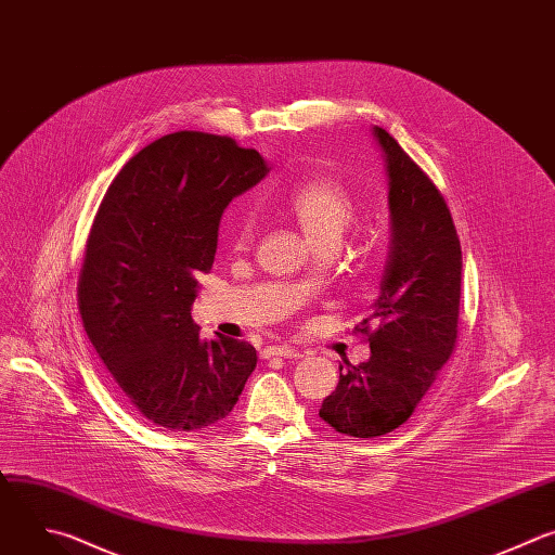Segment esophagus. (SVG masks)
Instances as JSON below:
<instances>
[{
    "label": "esophagus",
    "instance_id": "obj_1",
    "mask_svg": "<svg viewBox=\"0 0 555 555\" xmlns=\"http://www.w3.org/2000/svg\"><path fill=\"white\" fill-rule=\"evenodd\" d=\"M262 357L264 359H271V357H284V359H299V350L295 348H288V346H269L262 350Z\"/></svg>",
    "mask_w": 555,
    "mask_h": 555
}]
</instances>
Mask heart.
<instances>
[{
	"label": "heart",
	"mask_w": 555,
	"mask_h": 555,
	"mask_svg": "<svg viewBox=\"0 0 555 555\" xmlns=\"http://www.w3.org/2000/svg\"><path fill=\"white\" fill-rule=\"evenodd\" d=\"M286 207L312 245L339 243L357 218V203L344 181L330 175H314L291 188ZM256 232L254 211H241L234 223V243L245 247Z\"/></svg>",
	"instance_id": "obj_1"
}]
</instances>
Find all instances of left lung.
<instances>
[{
    "mask_svg": "<svg viewBox=\"0 0 555 555\" xmlns=\"http://www.w3.org/2000/svg\"><path fill=\"white\" fill-rule=\"evenodd\" d=\"M374 135L389 177L391 247L380 297L354 327L372 357L346 361L319 409L325 424L363 439L411 417L457 346L462 299V247L444 196L385 129Z\"/></svg>",
    "mask_w": 555,
    "mask_h": 555,
    "instance_id": "8db88e82",
    "label": "left lung"
}]
</instances>
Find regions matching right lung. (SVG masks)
<instances>
[{
    "instance_id": "obj_1",
    "label": "right lung",
    "mask_w": 555,
    "mask_h": 555,
    "mask_svg": "<svg viewBox=\"0 0 555 555\" xmlns=\"http://www.w3.org/2000/svg\"><path fill=\"white\" fill-rule=\"evenodd\" d=\"M267 172L258 151L228 135L177 131L131 157L100 203L78 308L114 383L155 426L179 433L220 422L256 370L251 344L201 339L190 310L223 209Z\"/></svg>"
}]
</instances>
